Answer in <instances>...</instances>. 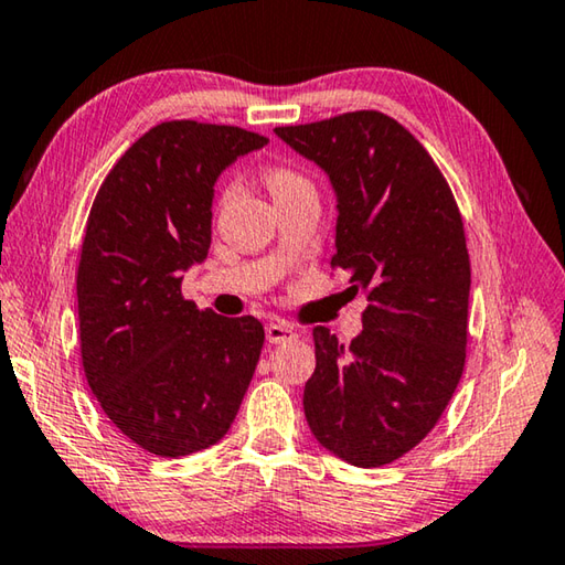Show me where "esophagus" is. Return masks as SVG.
I'll return each instance as SVG.
<instances>
[{"mask_svg": "<svg viewBox=\"0 0 565 565\" xmlns=\"http://www.w3.org/2000/svg\"><path fill=\"white\" fill-rule=\"evenodd\" d=\"M295 338V330L288 328V324H280V322H270L265 328V340L270 344H280V342H288Z\"/></svg>", "mask_w": 565, "mask_h": 565, "instance_id": "1", "label": "esophagus"}]
</instances>
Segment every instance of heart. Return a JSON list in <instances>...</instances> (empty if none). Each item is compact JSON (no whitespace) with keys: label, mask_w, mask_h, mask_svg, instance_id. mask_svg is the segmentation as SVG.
Segmentation results:
<instances>
[{"label":"heart","mask_w":565,"mask_h":565,"mask_svg":"<svg viewBox=\"0 0 565 565\" xmlns=\"http://www.w3.org/2000/svg\"><path fill=\"white\" fill-rule=\"evenodd\" d=\"M265 183H267V188H270L273 198L290 193V191H298V188H302V185H310L308 178L300 175L298 171H292V168H288V166L267 168Z\"/></svg>","instance_id":"b5f03b06"}]
</instances>
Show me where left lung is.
Here are the masks:
<instances>
[{
  "label": "left lung",
  "instance_id": "left-lung-1",
  "mask_svg": "<svg viewBox=\"0 0 565 565\" xmlns=\"http://www.w3.org/2000/svg\"><path fill=\"white\" fill-rule=\"evenodd\" d=\"M275 134L328 173L338 195L332 267L350 275V292L367 295L350 348L312 330L305 417L334 457L384 467L427 437L461 380L471 288L461 213L424 146L380 111Z\"/></svg>",
  "mask_w": 565,
  "mask_h": 565
}]
</instances>
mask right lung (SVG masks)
<instances>
[{"mask_svg": "<svg viewBox=\"0 0 565 565\" xmlns=\"http://www.w3.org/2000/svg\"><path fill=\"white\" fill-rule=\"evenodd\" d=\"M267 143L237 126L166 121L118 158L96 193L76 275L84 374L121 434L158 457L221 441L265 342L255 318L181 295L211 247L213 185Z\"/></svg>", "mask_w": 565, "mask_h": 565, "instance_id": "1", "label": "right lung"}]
</instances>
